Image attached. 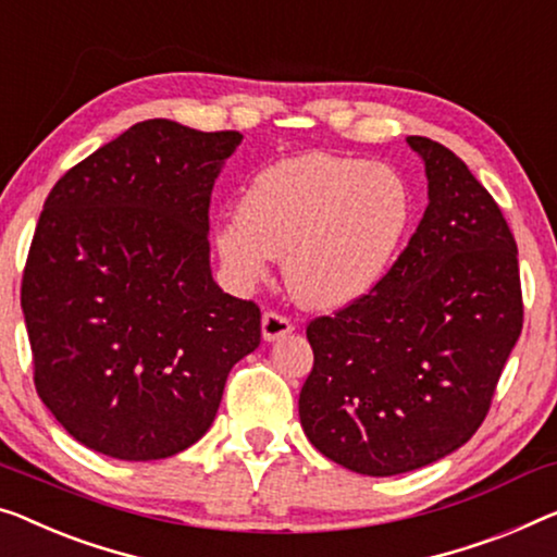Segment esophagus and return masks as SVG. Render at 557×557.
Returning a JSON list of instances; mask_svg holds the SVG:
<instances>
[{"mask_svg":"<svg viewBox=\"0 0 557 557\" xmlns=\"http://www.w3.org/2000/svg\"><path fill=\"white\" fill-rule=\"evenodd\" d=\"M293 322L287 318H282L277 312H268L262 318V339L264 343H275V339L287 337L289 332H293Z\"/></svg>","mask_w":557,"mask_h":557,"instance_id":"34e87169","label":"esophagus"}]
</instances>
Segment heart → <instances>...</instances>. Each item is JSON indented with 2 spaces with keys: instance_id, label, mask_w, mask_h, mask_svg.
<instances>
[{
  "instance_id": "heart-1",
  "label": "heart",
  "mask_w": 557,
  "mask_h": 557,
  "mask_svg": "<svg viewBox=\"0 0 557 557\" xmlns=\"http://www.w3.org/2000/svg\"><path fill=\"white\" fill-rule=\"evenodd\" d=\"M237 214L214 230V250L239 287L268 277L275 257L297 302L339 310L393 268L410 232L412 193L387 164L312 152L264 168Z\"/></svg>"
}]
</instances>
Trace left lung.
<instances>
[{
    "instance_id": "1",
    "label": "left lung",
    "mask_w": 557,
    "mask_h": 557,
    "mask_svg": "<svg viewBox=\"0 0 557 557\" xmlns=\"http://www.w3.org/2000/svg\"><path fill=\"white\" fill-rule=\"evenodd\" d=\"M405 143L428 177L418 230L370 295L307 325L305 435L370 478L425 468L468 443L522 330L518 247L500 207L450 149Z\"/></svg>"
}]
</instances>
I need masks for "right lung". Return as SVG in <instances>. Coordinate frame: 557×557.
Segmentation results:
<instances>
[{"label":"right lung","instance_id":"1","mask_svg":"<svg viewBox=\"0 0 557 557\" xmlns=\"http://www.w3.org/2000/svg\"><path fill=\"white\" fill-rule=\"evenodd\" d=\"M239 132L145 120L49 193L22 280L35 385L107 458L177 455L210 430L260 310L212 277L210 195Z\"/></svg>","mask_w":557,"mask_h":557}]
</instances>
